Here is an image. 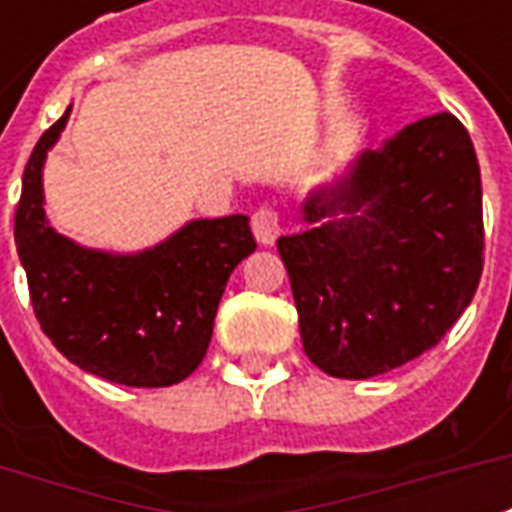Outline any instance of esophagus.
<instances>
[{
    "label": "esophagus",
    "instance_id": "1",
    "mask_svg": "<svg viewBox=\"0 0 512 512\" xmlns=\"http://www.w3.org/2000/svg\"><path fill=\"white\" fill-rule=\"evenodd\" d=\"M252 233L263 246H271L279 238V216L271 208H257L252 213Z\"/></svg>",
    "mask_w": 512,
    "mask_h": 512
}]
</instances>
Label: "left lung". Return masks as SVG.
<instances>
[{"mask_svg":"<svg viewBox=\"0 0 512 512\" xmlns=\"http://www.w3.org/2000/svg\"><path fill=\"white\" fill-rule=\"evenodd\" d=\"M282 235L304 354L334 378H373L444 334L483 274V183L469 131L422 117L304 202Z\"/></svg>","mask_w":512,"mask_h":512,"instance_id":"left-lung-1","label":"left lung"}]
</instances>
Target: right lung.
Here are the masks:
<instances>
[{
	"instance_id": "1",
	"label": "right lung",
	"mask_w": 512,
	"mask_h": 512,
	"mask_svg": "<svg viewBox=\"0 0 512 512\" xmlns=\"http://www.w3.org/2000/svg\"><path fill=\"white\" fill-rule=\"evenodd\" d=\"M71 106L24 167L16 249L40 329L65 359L123 386H172L200 367L233 268L257 249L244 213L194 219L136 255L87 249L43 208V164Z\"/></svg>"
}]
</instances>
